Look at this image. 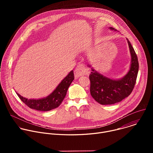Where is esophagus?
<instances>
[{
	"label": "esophagus",
	"instance_id": "esophagus-1",
	"mask_svg": "<svg viewBox=\"0 0 153 153\" xmlns=\"http://www.w3.org/2000/svg\"><path fill=\"white\" fill-rule=\"evenodd\" d=\"M89 73V71L87 70L85 66L83 64L78 65L74 71V75L76 78H79L82 76L88 75Z\"/></svg>",
	"mask_w": 153,
	"mask_h": 153
}]
</instances>
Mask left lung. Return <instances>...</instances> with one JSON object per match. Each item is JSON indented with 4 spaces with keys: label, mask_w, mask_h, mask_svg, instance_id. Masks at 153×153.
I'll use <instances>...</instances> for the list:
<instances>
[{
    "label": "left lung",
    "mask_w": 153,
    "mask_h": 153,
    "mask_svg": "<svg viewBox=\"0 0 153 153\" xmlns=\"http://www.w3.org/2000/svg\"><path fill=\"white\" fill-rule=\"evenodd\" d=\"M109 29L117 31L113 27ZM131 54V64L128 71L122 78L115 79L109 78L96 71L91 65L90 74V93L93 99L101 105H112L122 101L131 93L137 79L139 71V62L135 51L126 38Z\"/></svg>",
    "instance_id": "1"
}]
</instances>
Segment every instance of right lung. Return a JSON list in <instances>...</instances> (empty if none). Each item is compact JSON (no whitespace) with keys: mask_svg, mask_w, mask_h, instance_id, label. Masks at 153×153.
Instances as JSON below:
<instances>
[{"mask_svg":"<svg viewBox=\"0 0 153 153\" xmlns=\"http://www.w3.org/2000/svg\"><path fill=\"white\" fill-rule=\"evenodd\" d=\"M74 79V73L73 70H72L66 77L62 79L50 94L41 99H28L22 96L17 92L16 93L20 100L30 108L42 111H50L58 107L63 102L64 98L66 96L69 86Z\"/></svg>","mask_w":153,"mask_h":153,"instance_id":"1","label":"right lung"}]
</instances>
